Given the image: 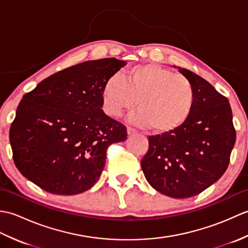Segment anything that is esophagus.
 <instances>
[{
    "mask_svg": "<svg viewBox=\"0 0 248 248\" xmlns=\"http://www.w3.org/2000/svg\"><path fill=\"white\" fill-rule=\"evenodd\" d=\"M127 131H128V135H136V134H139L138 131L132 129V128H130V127H128Z\"/></svg>",
    "mask_w": 248,
    "mask_h": 248,
    "instance_id": "obj_1",
    "label": "esophagus"
}]
</instances>
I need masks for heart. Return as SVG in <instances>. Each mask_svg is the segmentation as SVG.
I'll return each mask as SVG.
<instances>
[{
    "label": "heart",
    "instance_id": "b5f03b06",
    "mask_svg": "<svg viewBox=\"0 0 248 248\" xmlns=\"http://www.w3.org/2000/svg\"><path fill=\"white\" fill-rule=\"evenodd\" d=\"M102 108L110 117H119L136 103L139 110L130 120L154 133L165 134L180 128L191 115L195 92L186 77L156 64L134 66L124 80L113 76L104 83Z\"/></svg>",
    "mask_w": 248,
    "mask_h": 248
}]
</instances>
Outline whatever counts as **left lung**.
<instances>
[{"label":"left lung","instance_id":"left-lung-1","mask_svg":"<svg viewBox=\"0 0 248 248\" xmlns=\"http://www.w3.org/2000/svg\"><path fill=\"white\" fill-rule=\"evenodd\" d=\"M192 82L195 102L186 123L170 133L148 136L140 161L150 186L172 198L202 193L224 175L236 133L228 99L196 73L179 68Z\"/></svg>","mask_w":248,"mask_h":248}]
</instances>
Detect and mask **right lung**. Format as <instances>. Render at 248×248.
<instances>
[{
    "instance_id": "add662e5",
    "label": "right lung",
    "mask_w": 248,
    "mask_h": 248,
    "mask_svg": "<svg viewBox=\"0 0 248 248\" xmlns=\"http://www.w3.org/2000/svg\"><path fill=\"white\" fill-rule=\"evenodd\" d=\"M125 62H81L41 81L21 100L9 129L16 167L40 188L76 195L93 186L108 147L127 128L102 110L104 83Z\"/></svg>"
}]
</instances>
